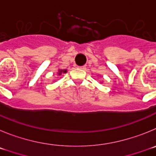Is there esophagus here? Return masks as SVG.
Instances as JSON below:
<instances>
[{
    "mask_svg": "<svg viewBox=\"0 0 156 156\" xmlns=\"http://www.w3.org/2000/svg\"><path fill=\"white\" fill-rule=\"evenodd\" d=\"M78 68H79V69H81V70H84L86 68V66H81V67H78Z\"/></svg>",
    "mask_w": 156,
    "mask_h": 156,
    "instance_id": "34e87169",
    "label": "esophagus"
}]
</instances>
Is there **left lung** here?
I'll list each match as a JSON object with an SVG mask.
<instances>
[{"instance_id": "8db88e82", "label": "left lung", "mask_w": 156, "mask_h": 156, "mask_svg": "<svg viewBox=\"0 0 156 156\" xmlns=\"http://www.w3.org/2000/svg\"><path fill=\"white\" fill-rule=\"evenodd\" d=\"M101 83H102V82H101Z\"/></svg>"}]
</instances>
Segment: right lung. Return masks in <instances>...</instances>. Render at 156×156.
<instances>
[{
    "label": "right lung",
    "instance_id": "obj_1",
    "mask_svg": "<svg viewBox=\"0 0 156 156\" xmlns=\"http://www.w3.org/2000/svg\"><path fill=\"white\" fill-rule=\"evenodd\" d=\"M67 70L64 69V70H62V69H59L58 70V72H57V75H61L62 74H65V73H67Z\"/></svg>",
    "mask_w": 156,
    "mask_h": 156
}]
</instances>
